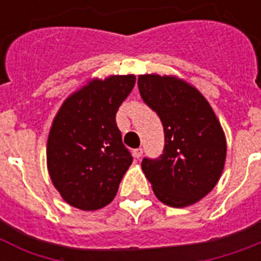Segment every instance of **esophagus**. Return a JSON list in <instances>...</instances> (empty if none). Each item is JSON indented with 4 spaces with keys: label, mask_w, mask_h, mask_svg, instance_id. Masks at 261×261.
I'll use <instances>...</instances> for the list:
<instances>
[{
    "label": "esophagus",
    "mask_w": 261,
    "mask_h": 261,
    "mask_svg": "<svg viewBox=\"0 0 261 261\" xmlns=\"http://www.w3.org/2000/svg\"><path fill=\"white\" fill-rule=\"evenodd\" d=\"M133 153H134V156H136L137 159H140L142 156V148H136V149L133 151Z\"/></svg>",
    "instance_id": "1"
}]
</instances>
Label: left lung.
<instances>
[{
    "label": "left lung",
    "mask_w": 261,
    "mask_h": 261,
    "mask_svg": "<svg viewBox=\"0 0 261 261\" xmlns=\"http://www.w3.org/2000/svg\"><path fill=\"white\" fill-rule=\"evenodd\" d=\"M138 89L165 134L164 152L155 159L145 156L142 170L164 204L192 205L213 190L224 169L226 142L218 119L205 97L185 81L140 75Z\"/></svg>",
    "instance_id": "left-lung-1"
}]
</instances>
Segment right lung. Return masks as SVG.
<instances>
[{
	"mask_svg": "<svg viewBox=\"0 0 261 261\" xmlns=\"http://www.w3.org/2000/svg\"><path fill=\"white\" fill-rule=\"evenodd\" d=\"M134 84V75L92 81L71 95L56 116L48 134L47 168L69 205L95 211L116 196L133 164L116 113Z\"/></svg>",
	"mask_w": 261,
	"mask_h": 261,
	"instance_id": "right-lung-1",
	"label": "right lung"
}]
</instances>
